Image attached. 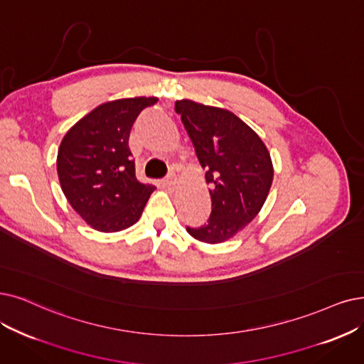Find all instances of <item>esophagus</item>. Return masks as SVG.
<instances>
[{
    "instance_id": "esophagus-1",
    "label": "esophagus",
    "mask_w": 364,
    "mask_h": 364,
    "mask_svg": "<svg viewBox=\"0 0 364 364\" xmlns=\"http://www.w3.org/2000/svg\"><path fill=\"white\" fill-rule=\"evenodd\" d=\"M164 185L168 188V190H173L174 185H176V174L173 171L168 173V176L164 179Z\"/></svg>"
}]
</instances>
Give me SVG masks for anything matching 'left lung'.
I'll return each mask as SVG.
<instances>
[{"mask_svg":"<svg viewBox=\"0 0 364 364\" xmlns=\"http://www.w3.org/2000/svg\"><path fill=\"white\" fill-rule=\"evenodd\" d=\"M174 110L190 136L206 182L212 212L205 225L186 227L206 243H221L248 225L263 208L273 181L266 144L230 110L179 100Z\"/></svg>","mask_w":364,"mask_h":364,"instance_id":"8db88e82","label":"left lung"}]
</instances>
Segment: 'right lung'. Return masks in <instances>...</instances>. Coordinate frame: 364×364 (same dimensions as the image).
I'll use <instances>...</instances> for the list:
<instances>
[{
    "label": "right lung",
    "mask_w": 364,
    "mask_h": 364,
    "mask_svg": "<svg viewBox=\"0 0 364 364\" xmlns=\"http://www.w3.org/2000/svg\"><path fill=\"white\" fill-rule=\"evenodd\" d=\"M155 97L109 101L73 125L58 149V178L71 208L92 228L114 232L132 227L155 186L137 181L128 146L132 127Z\"/></svg>",
    "instance_id": "right-lung-1"
}]
</instances>
